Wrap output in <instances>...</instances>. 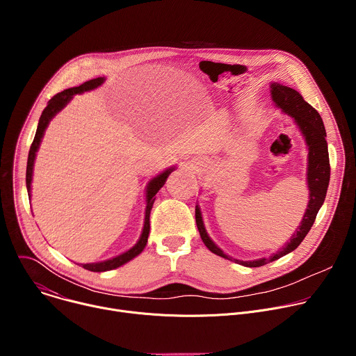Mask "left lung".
I'll return each mask as SVG.
<instances>
[{
	"instance_id": "1",
	"label": "left lung",
	"mask_w": 356,
	"mask_h": 356,
	"mask_svg": "<svg viewBox=\"0 0 356 356\" xmlns=\"http://www.w3.org/2000/svg\"><path fill=\"white\" fill-rule=\"evenodd\" d=\"M270 95L275 106L280 108L283 114L289 115L294 121L304 140H306L307 150H309L307 187H309L310 200H309L306 213H304L301 222L294 231V234L291 235L290 241L276 253H272L269 258H259L255 261L235 259L227 255V253L221 248H218V245L209 236L204 221H202L201 210L198 206H195V224L204 245L213 253H216V255L246 268H259L266 264H270L287 255V253L294 250L301 243V241L306 238V235L312 229L318 210L324 204L328 183H330V158H328V145L325 140L327 132L320 114L309 103L304 101V98L298 91L287 86H283L280 83H270Z\"/></svg>"
}]
</instances>
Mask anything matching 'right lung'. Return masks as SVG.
Returning <instances> with one entry per match:
<instances>
[{
    "label": "right lung",
    "mask_w": 356,
    "mask_h": 356,
    "mask_svg": "<svg viewBox=\"0 0 356 356\" xmlns=\"http://www.w3.org/2000/svg\"><path fill=\"white\" fill-rule=\"evenodd\" d=\"M106 81V77H97L92 80H88L83 84H80L79 87H72L67 90H63L62 92L56 94L55 97H52L49 99V103L46 106V108L43 110L39 122H38V128H36V134L33 138V142L31 145L29 149V155H28V165H26V190H28V195L31 197V184H32V175H33V166H35V159H36V152L39 150L42 138L44 135V131L49 125V122L52 121V118L59 114L69 103L72 101L73 95L76 94H81L84 91H91L95 90L97 87H99ZM176 168L172 166L166 170H163L162 173L156 175L155 177H152L146 186V207H145V220H143V228L140 232V236L138 239V242L129 248L127 252L121 253V255H117L111 259L107 261H101V262H94V264H80L81 268L90 270V272H107V270H113L117 269L125 264H128L129 261H132L134 258H136L139 253L145 249L146 243H147V236H149V231H150V224H149V217H150V210L154 207V202H155V195L156 193L163 187V184L166 183L169 175L175 170Z\"/></svg>",
    "instance_id": "obj_1"
}]
</instances>
